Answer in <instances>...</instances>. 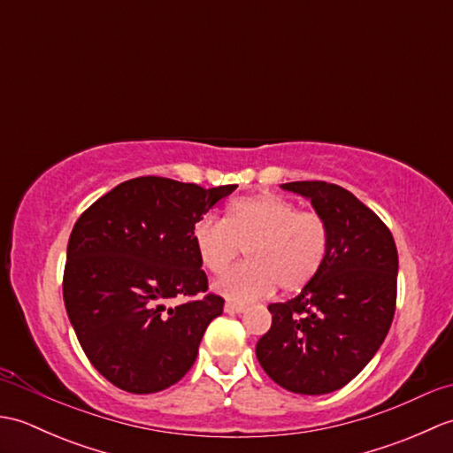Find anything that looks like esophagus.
<instances>
[{
  "mask_svg": "<svg viewBox=\"0 0 453 453\" xmlns=\"http://www.w3.org/2000/svg\"><path fill=\"white\" fill-rule=\"evenodd\" d=\"M224 310L227 311V313H243L247 307L243 305V303H235V302H227L226 305H224Z\"/></svg>",
  "mask_w": 453,
  "mask_h": 453,
  "instance_id": "34e87169",
  "label": "esophagus"
}]
</instances>
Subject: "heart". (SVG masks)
<instances>
[{"label":"heart","instance_id":"heart-1","mask_svg":"<svg viewBox=\"0 0 453 453\" xmlns=\"http://www.w3.org/2000/svg\"><path fill=\"white\" fill-rule=\"evenodd\" d=\"M192 243L200 265L221 274L247 253V265L216 280V290L232 302H255L274 286L300 290L321 273L331 247V232L317 210H297L294 202L258 195L229 202L226 214L200 218L192 227Z\"/></svg>","mask_w":453,"mask_h":453}]
</instances>
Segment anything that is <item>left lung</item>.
Segmentation results:
<instances>
[{"label":"left lung","mask_w":453,"mask_h":453,"mask_svg":"<svg viewBox=\"0 0 453 453\" xmlns=\"http://www.w3.org/2000/svg\"><path fill=\"white\" fill-rule=\"evenodd\" d=\"M311 200L331 232L326 261L292 300L271 303L257 358L278 386L323 395L358 375L395 315L399 257L389 227L350 190L325 180L286 182Z\"/></svg>","instance_id":"left-lung-1"}]
</instances>
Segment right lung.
Here are the masks:
<instances>
[{
    "instance_id": "1",
    "label": "right lung",
    "mask_w": 453,
    "mask_h": 453,
    "mask_svg": "<svg viewBox=\"0 0 453 453\" xmlns=\"http://www.w3.org/2000/svg\"><path fill=\"white\" fill-rule=\"evenodd\" d=\"M235 188L138 177L75 221L62 282L65 311L85 356L112 386L157 393L195 364L224 297L206 292L192 227ZM169 299L181 302L165 308Z\"/></svg>"
}]
</instances>
